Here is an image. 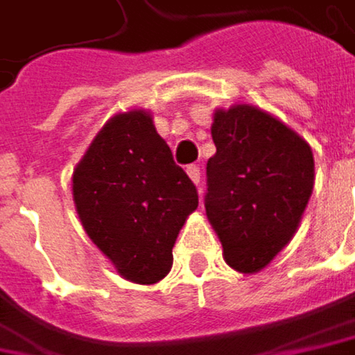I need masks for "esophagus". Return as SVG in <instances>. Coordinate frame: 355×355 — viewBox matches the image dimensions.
Returning <instances> with one entry per match:
<instances>
[{
    "mask_svg": "<svg viewBox=\"0 0 355 355\" xmlns=\"http://www.w3.org/2000/svg\"><path fill=\"white\" fill-rule=\"evenodd\" d=\"M187 175L191 177V180H193L195 184H199V182H201V171H199V166H197V164L187 166Z\"/></svg>",
    "mask_w": 355,
    "mask_h": 355,
    "instance_id": "34e87169",
    "label": "esophagus"
}]
</instances>
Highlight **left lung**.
<instances>
[{
  "mask_svg": "<svg viewBox=\"0 0 355 355\" xmlns=\"http://www.w3.org/2000/svg\"><path fill=\"white\" fill-rule=\"evenodd\" d=\"M205 211L225 262L258 272L295 236L313 193V152L301 136L252 105L213 115Z\"/></svg>",
  "mask_w": 355,
  "mask_h": 355,
  "instance_id": "1",
  "label": "left lung"
}]
</instances>
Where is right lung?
<instances>
[{
  "mask_svg": "<svg viewBox=\"0 0 355 355\" xmlns=\"http://www.w3.org/2000/svg\"><path fill=\"white\" fill-rule=\"evenodd\" d=\"M83 227L117 272L154 284L173 266V245L199 195L146 112L112 117L73 173Z\"/></svg>",
  "mask_w": 355,
  "mask_h": 355,
  "instance_id": "1",
  "label": "right lung"
}]
</instances>
